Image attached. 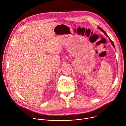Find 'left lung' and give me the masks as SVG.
I'll use <instances>...</instances> for the list:
<instances>
[{"label":"left lung","mask_w":126,"mask_h":126,"mask_svg":"<svg viewBox=\"0 0 126 126\" xmlns=\"http://www.w3.org/2000/svg\"><path fill=\"white\" fill-rule=\"evenodd\" d=\"M97 28L98 29H99L101 32H104V34H105V35L107 36V37H108L109 38V40H110V42L111 43V45H112V46L114 47V48H115V45H114V44H113V42L111 40V39L109 38V37L108 36V35H107V33L105 32V31L104 30H103V29H102L101 28H100V27H97Z\"/></svg>","instance_id":"1"}]
</instances>
